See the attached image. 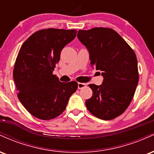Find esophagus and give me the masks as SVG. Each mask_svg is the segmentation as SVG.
I'll return each mask as SVG.
<instances>
[{
	"mask_svg": "<svg viewBox=\"0 0 154 154\" xmlns=\"http://www.w3.org/2000/svg\"><path fill=\"white\" fill-rule=\"evenodd\" d=\"M86 83H83V82H78V89H82L83 88L86 87Z\"/></svg>",
	"mask_w": 154,
	"mask_h": 154,
	"instance_id": "34e87169",
	"label": "esophagus"
}]
</instances>
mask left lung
I'll use <instances>...</instances> for the list:
<instances>
[{
	"label": "left lung",
	"instance_id": "8db88e82",
	"mask_svg": "<svg viewBox=\"0 0 154 154\" xmlns=\"http://www.w3.org/2000/svg\"><path fill=\"white\" fill-rule=\"evenodd\" d=\"M77 37L90 53L91 65L102 71V85L90 84L93 95L85 101L88 111L103 120L125 112L131 103L139 80L136 55L115 30L95 27L79 30Z\"/></svg>",
	"mask_w": 154,
	"mask_h": 154
}]
</instances>
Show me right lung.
I'll use <instances>...</instances> for the list:
<instances>
[{"label":"right lung","mask_w":154,"mask_h":154,"mask_svg":"<svg viewBox=\"0 0 154 154\" xmlns=\"http://www.w3.org/2000/svg\"><path fill=\"white\" fill-rule=\"evenodd\" d=\"M76 35V29H40L26 39L19 51L13 72L17 96L38 119H52L62 114L77 91V82H61L53 74L61 50Z\"/></svg>","instance_id":"1"}]
</instances>
